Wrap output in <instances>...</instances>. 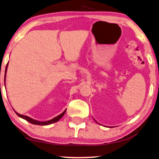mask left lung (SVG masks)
I'll return each mask as SVG.
<instances>
[{
    "label": "left lung",
    "mask_w": 159,
    "mask_h": 159,
    "mask_svg": "<svg viewBox=\"0 0 159 159\" xmlns=\"http://www.w3.org/2000/svg\"><path fill=\"white\" fill-rule=\"evenodd\" d=\"M93 119H94V118H93ZM94 120H95V121H96V123H97V124H98V122H97V121H96V120H95V119H94Z\"/></svg>",
    "instance_id": "left-lung-1"
}]
</instances>
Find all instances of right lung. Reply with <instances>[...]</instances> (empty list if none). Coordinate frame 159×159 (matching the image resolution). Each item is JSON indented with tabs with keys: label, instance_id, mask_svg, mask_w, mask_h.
Here are the masks:
<instances>
[{
	"label": "right lung",
	"instance_id": "1",
	"mask_svg": "<svg viewBox=\"0 0 159 159\" xmlns=\"http://www.w3.org/2000/svg\"><path fill=\"white\" fill-rule=\"evenodd\" d=\"M7 68H8V64L6 66V71H5V73H6V75H5V83H6V72H7ZM6 85V84H5ZM15 111L16 114H17L19 117L23 118V119H25V120H27V121L33 124H35V125H50L51 124H53V123H56L57 121H58L59 120L61 119V118L63 116V115L65 114L66 110H65L62 113H61L60 115L57 116L55 118H52L51 120H44V121H41V120H35L34 118H30L29 116H24V115H21V114H19L18 113L16 112V111L14 110Z\"/></svg>",
	"mask_w": 159,
	"mask_h": 159
}]
</instances>
